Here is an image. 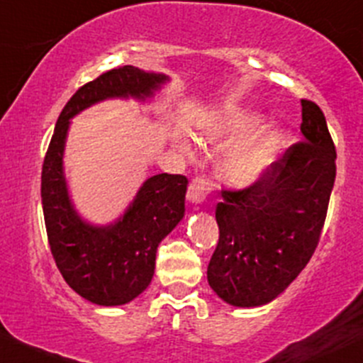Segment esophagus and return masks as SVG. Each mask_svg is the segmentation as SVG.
Segmentation results:
<instances>
[{"label": "esophagus", "mask_w": 363, "mask_h": 363, "mask_svg": "<svg viewBox=\"0 0 363 363\" xmlns=\"http://www.w3.org/2000/svg\"><path fill=\"white\" fill-rule=\"evenodd\" d=\"M210 191H212V182H210L206 177L198 175V177H194L193 181L189 182L188 198L193 203H201L206 200V196L210 194Z\"/></svg>", "instance_id": "esophagus-1"}]
</instances>
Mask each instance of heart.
I'll list each match as a JSON object with an SVG mask.
<instances>
[{
	"label": "heart",
	"instance_id": "heart-1",
	"mask_svg": "<svg viewBox=\"0 0 363 363\" xmlns=\"http://www.w3.org/2000/svg\"><path fill=\"white\" fill-rule=\"evenodd\" d=\"M260 118L252 113L236 111L225 118V123L218 130V138L225 143H238L245 139L258 125ZM277 148V134L272 130L257 134V136L241 143L230 150L222 162V174L230 184L248 186L265 172L272 162Z\"/></svg>",
	"mask_w": 363,
	"mask_h": 363
}]
</instances>
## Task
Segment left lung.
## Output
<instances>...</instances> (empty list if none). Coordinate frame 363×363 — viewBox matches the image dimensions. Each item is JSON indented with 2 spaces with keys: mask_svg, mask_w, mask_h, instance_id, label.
I'll use <instances>...</instances> for the list:
<instances>
[{
  "mask_svg": "<svg viewBox=\"0 0 363 363\" xmlns=\"http://www.w3.org/2000/svg\"><path fill=\"white\" fill-rule=\"evenodd\" d=\"M303 141L242 189L217 203V248L208 284L234 306L272 301L315 252L336 179V146L317 103L301 99Z\"/></svg>",
  "mask_w": 363,
  "mask_h": 363,
  "instance_id": "left-lung-1",
  "label": "left lung"
}]
</instances>
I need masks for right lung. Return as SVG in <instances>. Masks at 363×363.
Segmentation results:
<instances>
[{
    "label": "right lung",
    "mask_w": 363,
    "mask_h": 363,
    "mask_svg": "<svg viewBox=\"0 0 363 363\" xmlns=\"http://www.w3.org/2000/svg\"><path fill=\"white\" fill-rule=\"evenodd\" d=\"M165 79L123 65L79 87L60 113L43 162L41 200L51 255L67 284L96 305L129 303L148 288L158 245L184 217L188 177L153 175L117 224H86L72 208L62 169L69 118L105 98L150 96Z\"/></svg>",
    "instance_id": "add662e5"
}]
</instances>
